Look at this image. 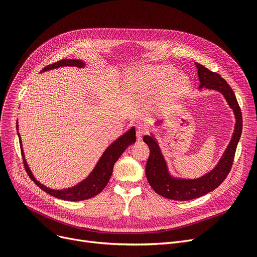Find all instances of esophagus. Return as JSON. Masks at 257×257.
<instances>
[{
	"label": "esophagus",
	"mask_w": 257,
	"mask_h": 257,
	"mask_svg": "<svg viewBox=\"0 0 257 257\" xmlns=\"http://www.w3.org/2000/svg\"><path fill=\"white\" fill-rule=\"evenodd\" d=\"M146 133V127L144 125H138L136 128V137L138 141L142 140V137L145 135Z\"/></svg>",
	"instance_id": "1"
}]
</instances>
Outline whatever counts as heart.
Masks as SVG:
<instances>
[{
  "label": "heart",
  "instance_id": "1",
  "mask_svg": "<svg viewBox=\"0 0 257 257\" xmlns=\"http://www.w3.org/2000/svg\"><path fill=\"white\" fill-rule=\"evenodd\" d=\"M126 87L133 93H153L161 90L155 108L183 98L191 88L190 78L178 74V70L169 65H155L144 68L138 74L128 76Z\"/></svg>",
  "mask_w": 257,
  "mask_h": 257
}]
</instances>
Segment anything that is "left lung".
<instances>
[{
  "mask_svg": "<svg viewBox=\"0 0 257 257\" xmlns=\"http://www.w3.org/2000/svg\"><path fill=\"white\" fill-rule=\"evenodd\" d=\"M198 68L200 80L199 91L209 90L221 93L232 109L235 119L234 130L231 139L222 157L215 166L208 173L194 179L180 178L169 172L167 162L160 148L155 133L145 135L143 141L149 145L150 157L145 166V174L152 188L162 197L176 201H188L197 199L202 195L214 190L222 184L228 176L232 163H233L236 146L239 141L242 130V117L234 92L232 91L227 81L217 73L211 72L199 63H194ZM163 124V121L156 122V126Z\"/></svg>",
  "mask_w": 257,
  "mask_h": 257,
  "instance_id": "obj_1",
  "label": "left lung"
}]
</instances>
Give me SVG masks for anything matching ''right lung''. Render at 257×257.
Listing matches in <instances>:
<instances>
[{
    "label": "right lung",
    "mask_w": 257,
    "mask_h": 257,
    "mask_svg": "<svg viewBox=\"0 0 257 257\" xmlns=\"http://www.w3.org/2000/svg\"><path fill=\"white\" fill-rule=\"evenodd\" d=\"M63 67H77L82 68L85 67L84 60L82 59H62L57 63H54L52 65H49L46 68H44L41 73H44L46 71H50L57 68ZM17 130H18V136L20 139L21 144V151L24 160V165H25L26 172L28 176L31 178V180L38 185L41 189H43L45 192L49 193L52 197H55L57 199H62L65 201H83L91 199L95 195L98 194L103 190V188L106 186L107 182L112 176L113 167L116 161L119 159V157L123 154V152L127 149V146L131 144H134L136 142V131L135 127H131L123 135L120 136L118 139H116L111 145H108L106 150L103 152L101 157L99 158L98 162L96 163L95 167L93 168L92 172L89 174V176L83 179L81 182L77 183L74 186H71L64 189H53L50 187H47L43 183L38 181L33 176L30 167L28 166V163L26 161L25 154H24L22 140L19 133V122L17 121Z\"/></svg>",
    "instance_id": "1"
}]
</instances>
